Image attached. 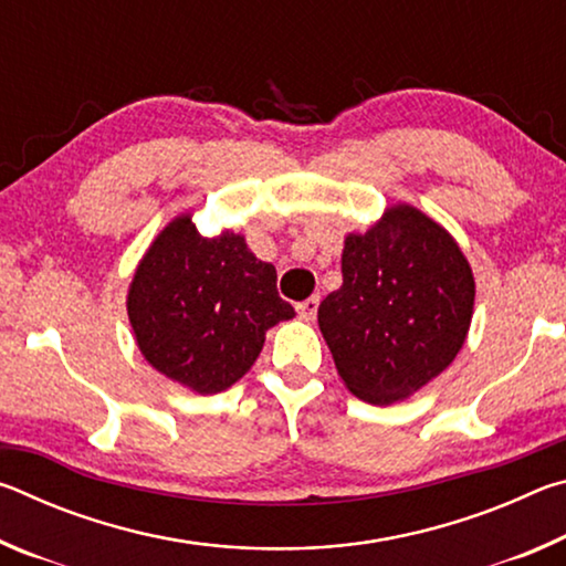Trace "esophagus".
I'll use <instances>...</instances> for the list:
<instances>
[{
	"label": "esophagus",
	"mask_w": 566,
	"mask_h": 566,
	"mask_svg": "<svg viewBox=\"0 0 566 566\" xmlns=\"http://www.w3.org/2000/svg\"><path fill=\"white\" fill-rule=\"evenodd\" d=\"M317 310H319V296H310V300L296 304V314H300L304 322H312L317 317Z\"/></svg>",
	"instance_id": "obj_1"
}]
</instances>
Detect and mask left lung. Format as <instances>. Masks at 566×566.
I'll use <instances>...</instances> for the list:
<instances>
[{"label": "left lung", "mask_w": 566, "mask_h": 566, "mask_svg": "<svg viewBox=\"0 0 566 566\" xmlns=\"http://www.w3.org/2000/svg\"><path fill=\"white\" fill-rule=\"evenodd\" d=\"M344 282L319 304L322 337L354 397L395 405L427 387L464 347L474 274L457 239L411 205H391L344 237Z\"/></svg>", "instance_id": "left-lung-1"}]
</instances>
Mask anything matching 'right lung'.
I'll list each match as a JSON object with an SVG mask.
<instances>
[{
    "mask_svg": "<svg viewBox=\"0 0 566 566\" xmlns=\"http://www.w3.org/2000/svg\"><path fill=\"white\" fill-rule=\"evenodd\" d=\"M127 314L151 367L195 395L242 379L274 324L294 317L276 292V270L242 234L202 237L191 214L171 219L129 282Z\"/></svg>",
    "mask_w": 566,
    "mask_h": 566,
    "instance_id": "obj_1",
    "label": "right lung"
}]
</instances>
